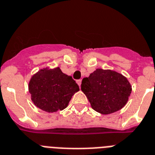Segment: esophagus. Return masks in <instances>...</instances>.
Here are the masks:
<instances>
[{
	"mask_svg": "<svg viewBox=\"0 0 155 155\" xmlns=\"http://www.w3.org/2000/svg\"><path fill=\"white\" fill-rule=\"evenodd\" d=\"M81 82H82L81 80H76V83H77V84H78V85H79V86H80V85H81Z\"/></svg>",
	"mask_w": 155,
	"mask_h": 155,
	"instance_id": "34e87169",
	"label": "esophagus"
}]
</instances>
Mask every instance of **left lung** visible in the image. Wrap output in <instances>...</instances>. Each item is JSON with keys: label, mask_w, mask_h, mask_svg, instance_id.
<instances>
[{"label": "left lung", "mask_w": 155, "mask_h": 155, "mask_svg": "<svg viewBox=\"0 0 155 155\" xmlns=\"http://www.w3.org/2000/svg\"><path fill=\"white\" fill-rule=\"evenodd\" d=\"M81 90L97 112L108 114L125 106L131 93V85L122 74L98 68L82 80Z\"/></svg>", "instance_id": "left-lung-1"}]
</instances>
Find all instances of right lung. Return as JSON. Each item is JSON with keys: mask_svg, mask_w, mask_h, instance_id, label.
<instances>
[{"mask_svg": "<svg viewBox=\"0 0 155 155\" xmlns=\"http://www.w3.org/2000/svg\"><path fill=\"white\" fill-rule=\"evenodd\" d=\"M28 91L37 107L52 113L66 108L80 87L72 77L63 73L60 68H46L32 75Z\"/></svg>", "mask_w": 155, "mask_h": 155, "instance_id": "right-lung-1", "label": "right lung"}]
</instances>
